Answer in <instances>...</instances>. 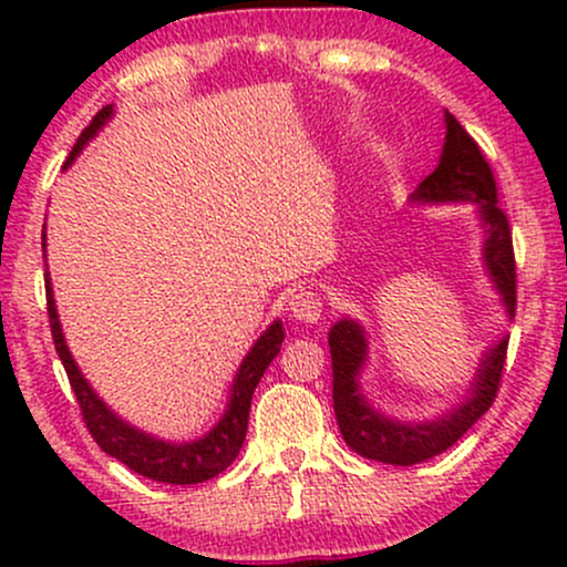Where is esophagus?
Listing matches in <instances>:
<instances>
[{"label": "esophagus", "mask_w": 567, "mask_h": 567, "mask_svg": "<svg viewBox=\"0 0 567 567\" xmlns=\"http://www.w3.org/2000/svg\"><path fill=\"white\" fill-rule=\"evenodd\" d=\"M288 309L296 320L315 324L322 317V298L315 290H298L288 298Z\"/></svg>", "instance_id": "1"}]
</instances>
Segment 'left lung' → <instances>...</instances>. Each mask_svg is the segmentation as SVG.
<instances>
[{"label": "left lung", "mask_w": 567, "mask_h": 567, "mask_svg": "<svg viewBox=\"0 0 567 567\" xmlns=\"http://www.w3.org/2000/svg\"><path fill=\"white\" fill-rule=\"evenodd\" d=\"M410 199L421 205L440 202H477L480 220L485 229L483 261L493 288L498 290L509 320L517 306V271H514L512 231L506 213L496 205V178L474 138L445 112V146L440 165L421 181ZM330 357H333V408L343 440L354 453L394 466H413L434 458L464 437L477 424L480 415L493 405L504 373L506 336L483 354L474 375L470 396L434 421H400L389 419L365 400L360 386L362 365L368 360V338L357 320H338L328 333Z\"/></svg>", "instance_id": "1"}]
</instances>
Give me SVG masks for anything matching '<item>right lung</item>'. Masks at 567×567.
Listing matches in <instances>:
<instances>
[{"instance_id": "add662e5", "label": "right lung", "mask_w": 567, "mask_h": 567, "mask_svg": "<svg viewBox=\"0 0 567 567\" xmlns=\"http://www.w3.org/2000/svg\"><path fill=\"white\" fill-rule=\"evenodd\" d=\"M114 106H103L101 112L93 116L87 127L82 130V135L76 138V146L71 148L66 165L76 159V154L82 152L84 143L112 120ZM42 250H44V234H42ZM48 315H50V330H53L55 351L61 357L63 368H66L69 383L74 389L76 402H80L82 419L87 424L93 440L101 445L103 453H109L112 458L122 461L133 472H138L141 477L157 480V483L167 485H197L205 480L218 477L226 466L231 464L239 455V447L245 442L247 432V419H250V400L256 392L258 381H261L264 370L269 368V362L279 354V347L285 341L282 322L275 320L266 328V333L252 343V349L247 351L243 365H239L237 375L231 383V396L226 402L224 415L205 437L192 440V442H167L152 434L141 432V429L130 426L127 421H122L101 396L95 394V389L90 386L87 379L82 375V370L76 368L74 357L66 347V338H63L61 320H58L53 288H50V275H48Z\"/></svg>"}]
</instances>
